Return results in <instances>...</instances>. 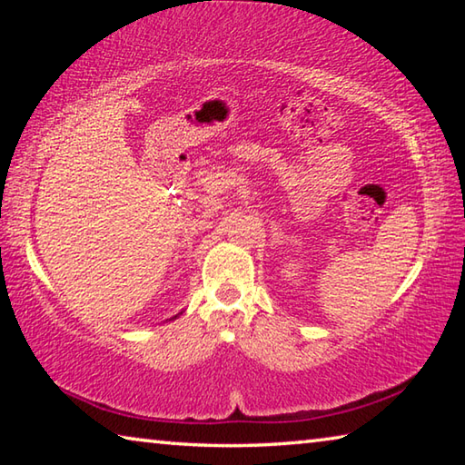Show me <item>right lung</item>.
<instances>
[{"instance_id": "obj_1", "label": "right lung", "mask_w": 465, "mask_h": 465, "mask_svg": "<svg viewBox=\"0 0 465 465\" xmlns=\"http://www.w3.org/2000/svg\"><path fill=\"white\" fill-rule=\"evenodd\" d=\"M178 316H180V313H178ZM178 316H174V318H172V320H176V318H178Z\"/></svg>"}]
</instances>
